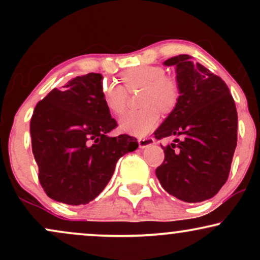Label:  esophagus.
<instances>
[{"mask_svg": "<svg viewBox=\"0 0 260 260\" xmlns=\"http://www.w3.org/2000/svg\"><path fill=\"white\" fill-rule=\"evenodd\" d=\"M138 144H139L140 149L148 148V147H150V145L155 144V139L151 138V137H149V138H140V139H138Z\"/></svg>", "mask_w": 260, "mask_h": 260, "instance_id": "esophagus-1", "label": "esophagus"}]
</instances>
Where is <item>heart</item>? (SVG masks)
Segmentation results:
<instances>
[{
	"mask_svg": "<svg viewBox=\"0 0 260 260\" xmlns=\"http://www.w3.org/2000/svg\"><path fill=\"white\" fill-rule=\"evenodd\" d=\"M122 82L128 90L143 89L140 105L144 109L126 113L120 120L122 132L136 137H144L154 129L160 118L159 109L170 112L177 105L180 89L175 80L166 78L165 71L155 66H138L122 74ZM104 105L111 113L122 115L126 110L127 90L113 80L101 85Z\"/></svg>",
	"mask_w": 260,
	"mask_h": 260,
	"instance_id": "heart-1",
	"label": "heart"
}]
</instances>
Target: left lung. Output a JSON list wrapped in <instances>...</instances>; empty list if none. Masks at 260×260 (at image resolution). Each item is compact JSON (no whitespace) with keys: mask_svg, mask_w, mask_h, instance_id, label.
<instances>
[{"mask_svg":"<svg viewBox=\"0 0 260 260\" xmlns=\"http://www.w3.org/2000/svg\"><path fill=\"white\" fill-rule=\"evenodd\" d=\"M175 66L177 105L155 131V138L175 137L164 147L157 180L169 194L187 203L213 198L228 181L237 145V111L228 85L189 55L166 59Z\"/></svg>","mask_w":260,"mask_h":260,"instance_id":"1","label":"left lung"}]
</instances>
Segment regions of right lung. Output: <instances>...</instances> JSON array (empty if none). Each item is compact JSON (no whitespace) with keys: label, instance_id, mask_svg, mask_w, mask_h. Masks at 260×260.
<instances>
[{"label":"right lung","instance_id":"add662e5","mask_svg":"<svg viewBox=\"0 0 260 260\" xmlns=\"http://www.w3.org/2000/svg\"><path fill=\"white\" fill-rule=\"evenodd\" d=\"M101 85L99 73L76 77L35 106L32 154L39 181L53 201L88 204L111 180L118 159L138 148L134 137L109 134L117 123L104 105Z\"/></svg>","mask_w":260,"mask_h":260}]
</instances>
